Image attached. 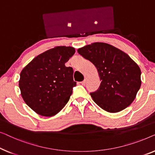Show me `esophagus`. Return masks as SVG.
<instances>
[{
	"instance_id": "34e87169",
	"label": "esophagus",
	"mask_w": 155,
	"mask_h": 155,
	"mask_svg": "<svg viewBox=\"0 0 155 155\" xmlns=\"http://www.w3.org/2000/svg\"><path fill=\"white\" fill-rule=\"evenodd\" d=\"M86 79L85 78V79L81 82V84L84 85H84H86Z\"/></svg>"
}]
</instances>
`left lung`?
<instances>
[{
    "instance_id": "obj_1",
    "label": "left lung",
    "mask_w": 155,
    "mask_h": 155,
    "mask_svg": "<svg viewBox=\"0 0 155 155\" xmlns=\"http://www.w3.org/2000/svg\"><path fill=\"white\" fill-rule=\"evenodd\" d=\"M77 52L91 61L98 71L100 88L90 94L100 107L116 113L134 102L141 86V71L127 54L101 42L85 45Z\"/></svg>"
}]
</instances>
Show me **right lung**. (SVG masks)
Masks as SVG:
<instances>
[{"instance_id": "obj_1", "label": "right lung", "mask_w": 155, "mask_h": 155, "mask_svg": "<svg viewBox=\"0 0 155 155\" xmlns=\"http://www.w3.org/2000/svg\"><path fill=\"white\" fill-rule=\"evenodd\" d=\"M74 53L73 47L56 46L36 56L21 70V97L37 114L53 117L69 101L77 83L73 69L64 64Z\"/></svg>"}]
</instances>
